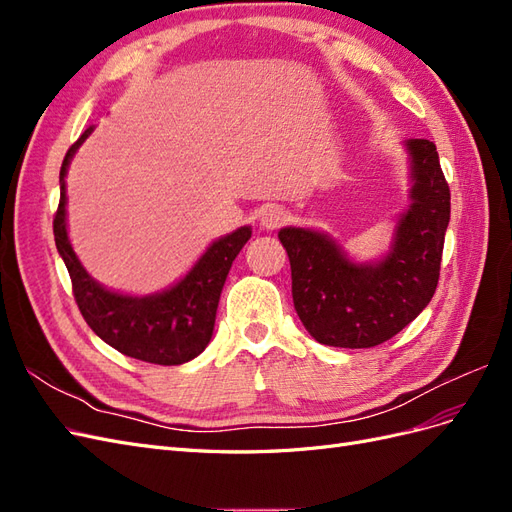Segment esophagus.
<instances>
[{
  "label": "esophagus",
  "instance_id": "esophagus-1",
  "mask_svg": "<svg viewBox=\"0 0 512 512\" xmlns=\"http://www.w3.org/2000/svg\"><path fill=\"white\" fill-rule=\"evenodd\" d=\"M286 220H288V213L277 205H269V207L262 209V213H260V224H262V228H267V230L280 228Z\"/></svg>",
  "mask_w": 512,
  "mask_h": 512
}]
</instances>
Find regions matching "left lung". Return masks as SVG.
<instances>
[{
	"label": "left lung",
	"instance_id": "left-lung-1",
	"mask_svg": "<svg viewBox=\"0 0 512 512\" xmlns=\"http://www.w3.org/2000/svg\"><path fill=\"white\" fill-rule=\"evenodd\" d=\"M410 207L399 215L391 250L376 262H354L342 245L312 228H282L292 271L294 309L316 342L374 348L423 312L440 277L451 190L436 145L406 141Z\"/></svg>",
	"mask_w": 512,
	"mask_h": 512
}]
</instances>
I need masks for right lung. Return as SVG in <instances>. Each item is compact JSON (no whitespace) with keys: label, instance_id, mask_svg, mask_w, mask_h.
<instances>
[{"label":"right lung","instance_id":"obj_1","mask_svg":"<svg viewBox=\"0 0 512 512\" xmlns=\"http://www.w3.org/2000/svg\"><path fill=\"white\" fill-rule=\"evenodd\" d=\"M91 132L94 126L81 134L61 164V196L53 220L55 245L68 267L76 305L91 331L121 354L156 365L188 363L211 342L226 275L241 247L250 241L252 228L241 226L213 241L188 275L162 292L132 297L104 288L74 254L66 228V173L76 149Z\"/></svg>","mask_w":512,"mask_h":512}]
</instances>
